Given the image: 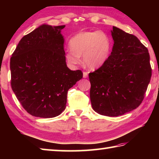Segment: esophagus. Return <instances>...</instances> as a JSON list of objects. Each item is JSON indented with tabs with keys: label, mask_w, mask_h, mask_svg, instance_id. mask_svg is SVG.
Instances as JSON below:
<instances>
[{
	"label": "esophagus",
	"mask_w": 159,
	"mask_h": 159,
	"mask_svg": "<svg viewBox=\"0 0 159 159\" xmlns=\"http://www.w3.org/2000/svg\"><path fill=\"white\" fill-rule=\"evenodd\" d=\"M88 72H83V77L84 78V79H85V78L88 77Z\"/></svg>",
	"instance_id": "1"
}]
</instances>
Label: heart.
Returning a JSON list of instances; mask_svg holds the SVG:
<instances>
[{
	"label": "heart",
	"mask_w": 159,
	"mask_h": 159,
	"mask_svg": "<svg viewBox=\"0 0 159 159\" xmlns=\"http://www.w3.org/2000/svg\"><path fill=\"white\" fill-rule=\"evenodd\" d=\"M69 48L66 51L65 59L69 65L75 66L83 61L88 68L101 67L108 60L111 50V41L102 31H81L70 39Z\"/></svg>",
	"instance_id": "b5f03b06"
}]
</instances>
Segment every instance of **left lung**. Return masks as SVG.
Here are the masks:
<instances>
[{
  "label": "left lung",
  "instance_id": "8db88e82",
  "mask_svg": "<svg viewBox=\"0 0 159 159\" xmlns=\"http://www.w3.org/2000/svg\"><path fill=\"white\" fill-rule=\"evenodd\" d=\"M112 52L106 63L89 74L93 110L107 116L133 111L144 98L152 76L147 48L134 35L113 26Z\"/></svg>",
  "mask_w": 159,
  "mask_h": 159
}]
</instances>
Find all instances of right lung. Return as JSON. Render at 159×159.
<instances>
[{"mask_svg":"<svg viewBox=\"0 0 159 159\" xmlns=\"http://www.w3.org/2000/svg\"><path fill=\"white\" fill-rule=\"evenodd\" d=\"M64 27L39 26L20 40L10 58L12 89L34 116L60 115L66 108L69 89L83 78L81 71L66 66L61 34Z\"/></svg>","mask_w":159,"mask_h":159,"instance_id":"1","label":"right lung"}]
</instances>
